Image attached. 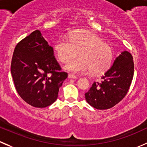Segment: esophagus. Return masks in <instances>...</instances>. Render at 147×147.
<instances>
[{
  "label": "esophagus",
  "instance_id": "1",
  "mask_svg": "<svg viewBox=\"0 0 147 147\" xmlns=\"http://www.w3.org/2000/svg\"><path fill=\"white\" fill-rule=\"evenodd\" d=\"M68 78H69V79H78V77L75 75H72V74H69Z\"/></svg>",
  "mask_w": 147,
  "mask_h": 147
}]
</instances>
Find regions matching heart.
<instances>
[{
  "label": "heart",
  "instance_id": "obj_1",
  "mask_svg": "<svg viewBox=\"0 0 147 147\" xmlns=\"http://www.w3.org/2000/svg\"><path fill=\"white\" fill-rule=\"evenodd\" d=\"M55 51L57 59L67 62L75 57L80 52V57L68 62L65 69L78 74L99 75L110 67L113 52L109 45L95 34L86 31H75L62 36L57 42Z\"/></svg>",
  "mask_w": 147,
  "mask_h": 147
}]
</instances>
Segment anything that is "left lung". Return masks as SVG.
<instances>
[{
	"mask_svg": "<svg viewBox=\"0 0 147 147\" xmlns=\"http://www.w3.org/2000/svg\"><path fill=\"white\" fill-rule=\"evenodd\" d=\"M133 57L123 51L105 72L100 82H94L85 94L87 102L98 110L111 108L125 97L134 77Z\"/></svg>",
	"mask_w": 147,
	"mask_h": 147,
	"instance_id": "obj_1",
	"label": "left lung"
}]
</instances>
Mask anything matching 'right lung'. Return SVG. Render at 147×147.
Wrapping results in <instances>:
<instances>
[{"label":"right lung","instance_id":"1","mask_svg":"<svg viewBox=\"0 0 147 147\" xmlns=\"http://www.w3.org/2000/svg\"><path fill=\"white\" fill-rule=\"evenodd\" d=\"M60 70L53 48L39 30L18 42L14 49L11 72L16 90L32 106L45 108L56 101L67 78V73Z\"/></svg>","mask_w":147,"mask_h":147}]
</instances>
